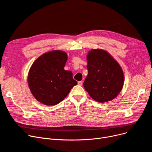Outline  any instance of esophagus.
Here are the masks:
<instances>
[{"label":"esophagus","instance_id":"34e87169","mask_svg":"<svg viewBox=\"0 0 152 152\" xmlns=\"http://www.w3.org/2000/svg\"><path fill=\"white\" fill-rule=\"evenodd\" d=\"M83 84V81H78V82H77V84H78L79 86H82Z\"/></svg>","mask_w":152,"mask_h":152}]
</instances>
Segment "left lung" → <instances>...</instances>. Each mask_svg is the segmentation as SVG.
Segmentation results:
<instances>
[{"mask_svg": "<svg viewBox=\"0 0 152 152\" xmlns=\"http://www.w3.org/2000/svg\"><path fill=\"white\" fill-rule=\"evenodd\" d=\"M88 70L83 84L85 90L98 102L114 99L124 84V75L118 63L105 50L92 49L87 56Z\"/></svg>", "mask_w": 152, "mask_h": 152, "instance_id": "left-lung-1", "label": "left lung"}]
</instances>
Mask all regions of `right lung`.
Instances as JSON below:
<instances>
[{"label": "right lung", "mask_w": 152, "mask_h": 152, "mask_svg": "<svg viewBox=\"0 0 152 152\" xmlns=\"http://www.w3.org/2000/svg\"><path fill=\"white\" fill-rule=\"evenodd\" d=\"M67 54L52 50L39 57L32 65L28 74V85L33 96L46 105L59 103L77 85L71 71L64 69Z\"/></svg>", "instance_id": "1"}]
</instances>
